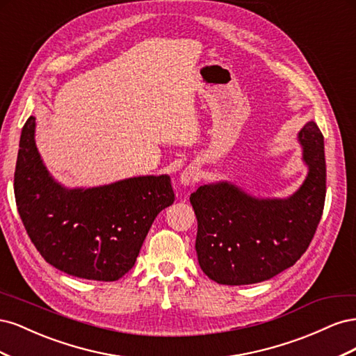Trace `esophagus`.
I'll return each instance as SVG.
<instances>
[{"mask_svg":"<svg viewBox=\"0 0 356 356\" xmlns=\"http://www.w3.org/2000/svg\"><path fill=\"white\" fill-rule=\"evenodd\" d=\"M199 179H200L199 170H197L196 168H193V166L186 168L184 170H182V174H181V177H179V182H181V184L184 186V187L195 186Z\"/></svg>","mask_w":356,"mask_h":356,"instance_id":"34e87169","label":"esophagus"}]
</instances>
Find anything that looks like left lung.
<instances>
[{
	"label": "left lung",
	"instance_id": "obj_1",
	"mask_svg": "<svg viewBox=\"0 0 356 356\" xmlns=\"http://www.w3.org/2000/svg\"><path fill=\"white\" fill-rule=\"evenodd\" d=\"M307 177L293 196L258 199L232 182L199 187L190 202L197 218L200 268L222 285L263 282L294 266L314 239L327 191L324 136L315 122L298 132Z\"/></svg>",
	"mask_w": 356,
	"mask_h": 356
}]
</instances>
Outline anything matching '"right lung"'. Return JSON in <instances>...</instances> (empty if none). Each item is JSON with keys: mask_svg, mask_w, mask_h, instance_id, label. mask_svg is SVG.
Returning a JSON list of instances; mask_svg holds the SVG:
<instances>
[{"mask_svg": "<svg viewBox=\"0 0 356 356\" xmlns=\"http://www.w3.org/2000/svg\"><path fill=\"white\" fill-rule=\"evenodd\" d=\"M35 117L20 135L15 197L31 242L68 275L117 281L134 267L161 209L175 200L168 175L68 190L53 179L35 145Z\"/></svg>", "mask_w": 356, "mask_h": 356, "instance_id": "right-lung-1", "label": "right lung"}]
</instances>
